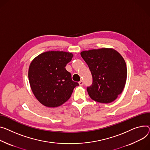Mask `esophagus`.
Wrapping results in <instances>:
<instances>
[{
    "label": "esophagus",
    "mask_w": 150,
    "mask_h": 150,
    "mask_svg": "<svg viewBox=\"0 0 150 150\" xmlns=\"http://www.w3.org/2000/svg\"><path fill=\"white\" fill-rule=\"evenodd\" d=\"M78 83H79V84L80 85V86H83V85L84 84V82H83V81H82V80H81L80 81H79Z\"/></svg>",
    "instance_id": "obj_1"
}]
</instances>
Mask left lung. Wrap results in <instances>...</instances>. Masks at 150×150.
Here are the masks:
<instances>
[{
    "label": "left lung",
    "mask_w": 150,
    "mask_h": 150,
    "mask_svg": "<svg viewBox=\"0 0 150 150\" xmlns=\"http://www.w3.org/2000/svg\"><path fill=\"white\" fill-rule=\"evenodd\" d=\"M92 76V84L87 87L88 95L101 103H112L124 90L127 70L125 62L115 49L102 48L81 52Z\"/></svg>",
    "instance_id": "obj_1"
}]
</instances>
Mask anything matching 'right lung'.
Returning a JSON list of instances; mask_svg holds the SVG:
<instances>
[{"label":"right lung","instance_id":"right-lung-1","mask_svg":"<svg viewBox=\"0 0 150 150\" xmlns=\"http://www.w3.org/2000/svg\"><path fill=\"white\" fill-rule=\"evenodd\" d=\"M73 54L63 51H48L35 58L29 66L28 78L32 91L43 105L56 107L66 102L74 88L79 86L72 81L65 67Z\"/></svg>","mask_w":150,"mask_h":150}]
</instances>
